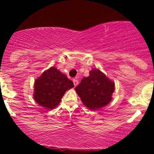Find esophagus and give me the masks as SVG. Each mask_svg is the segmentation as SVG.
<instances>
[{"instance_id": "34e87169", "label": "esophagus", "mask_w": 154, "mask_h": 154, "mask_svg": "<svg viewBox=\"0 0 154 154\" xmlns=\"http://www.w3.org/2000/svg\"><path fill=\"white\" fill-rule=\"evenodd\" d=\"M73 82H74V85H75V86H77V85H78V80L76 79H73Z\"/></svg>"}]
</instances>
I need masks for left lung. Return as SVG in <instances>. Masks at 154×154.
Listing matches in <instances>:
<instances>
[{
    "instance_id": "obj_1",
    "label": "left lung",
    "mask_w": 154,
    "mask_h": 154,
    "mask_svg": "<svg viewBox=\"0 0 154 154\" xmlns=\"http://www.w3.org/2000/svg\"><path fill=\"white\" fill-rule=\"evenodd\" d=\"M89 74L88 77H83L75 91L85 106L98 110L112 100L115 84L98 69H93Z\"/></svg>"
}]
</instances>
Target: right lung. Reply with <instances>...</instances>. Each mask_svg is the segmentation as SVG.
<instances>
[{"label": "right lung", "instance_id": "1", "mask_svg": "<svg viewBox=\"0 0 154 154\" xmlns=\"http://www.w3.org/2000/svg\"><path fill=\"white\" fill-rule=\"evenodd\" d=\"M72 88L73 82L52 66L35 79L33 97L40 106L46 109H53L59 105L67 90Z\"/></svg>", "mask_w": 154, "mask_h": 154}]
</instances>
